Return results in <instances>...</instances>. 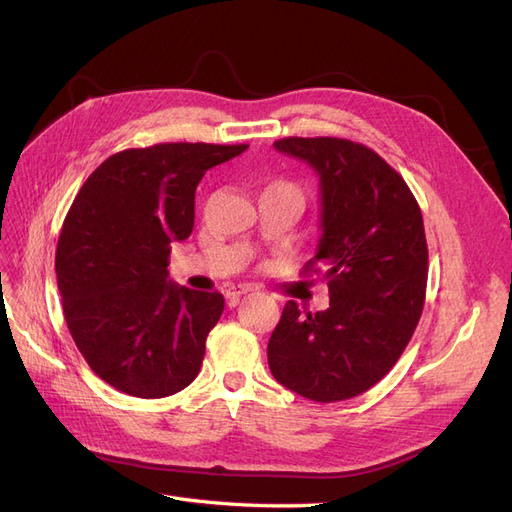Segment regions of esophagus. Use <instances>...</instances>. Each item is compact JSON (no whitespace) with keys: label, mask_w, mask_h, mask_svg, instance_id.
Listing matches in <instances>:
<instances>
[{"label":"esophagus","mask_w":512,"mask_h":512,"mask_svg":"<svg viewBox=\"0 0 512 512\" xmlns=\"http://www.w3.org/2000/svg\"><path fill=\"white\" fill-rule=\"evenodd\" d=\"M252 290H254V286H250V284L230 286V288L226 290V299H228V305H230V307H235V305L239 303V297H241V294H245V292H252Z\"/></svg>","instance_id":"1"}]
</instances>
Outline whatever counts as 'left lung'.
I'll list each match as a JSON object with an SVG mask.
<instances>
[{"label": "left lung", "instance_id": "left-lung-1", "mask_svg": "<svg viewBox=\"0 0 512 512\" xmlns=\"http://www.w3.org/2000/svg\"><path fill=\"white\" fill-rule=\"evenodd\" d=\"M273 147L320 179V241L303 273L327 269L329 309L284 305L269 339L273 378L320 404L380 382L423 314L427 239L421 207L395 168L346 138L288 136Z\"/></svg>", "mask_w": 512, "mask_h": 512}]
</instances>
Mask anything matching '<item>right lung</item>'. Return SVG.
<instances>
[{
    "instance_id": "obj_1",
    "label": "right lung",
    "mask_w": 512,
    "mask_h": 512,
    "mask_svg": "<svg viewBox=\"0 0 512 512\" xmlns=\"http://www.w3.org/2000/svg\"><path fill=\"white\" fill-rule=\"evenodd\" d=\"M245 149H126L76 194L57 241V288L76 348L117 391L158 399L198 376L224 297L170 282V243L192 235L196 185L207 170Z\"/></svg>"
}]
</instances>
